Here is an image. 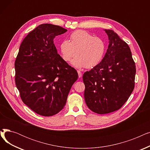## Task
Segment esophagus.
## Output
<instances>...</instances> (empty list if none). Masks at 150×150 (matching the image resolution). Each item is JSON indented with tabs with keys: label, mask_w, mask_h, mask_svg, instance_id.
Returning a JSON list of instances; mask_svg holds the SVG:
<instances>
[{
	"label": "esophagus",
	"mask_w": 150,
	"mask_h": 150,
	"mask_svg": "<svg viewBox=\"0 0 150 150\" xmlns=\"http://www.w3.org/2000/svg\"><path fill=\"white\" fill-rule=\"evenodd\" d=\"M77 72H78V77L81 78L82 76V73L80 72V70H77Z\"/></svg>",
	"instance_id": "obj_1"
}]
</instances>
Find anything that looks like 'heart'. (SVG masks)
<instances>
[{"label": "heart", "instance_id": "1", "mask_svg": "<svg viewBox=\"0 0 150 150\" xmlns=\"http://www.w3.org/2000/svg\"><path fill=\"white\" fill-rule=\"evenodd\" d=\"M106 45L103 39L93 37L84 30L75 31L70 36V41L64 40L59 45L62 59L69 61L76 54L77 57L71 61L76 68H93L101 62L105 52Z\"/></svg>", "mask_w": 150, "mask_h": 150}]
</instances>
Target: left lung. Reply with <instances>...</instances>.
<instances>
[{
	"mask_svg": "<svg viewBox=\"0 0 150 150\" xmlns=\"http://www.w3.org/2000/svg\"><path fill=\"white\" fill-rule=\"evenodd\" d=\"M109 45L103 59L83 76L86 105L105 114L119 109L134 88L135 62L129 47L111 30H104Z\"/></svg>",
	"mask_w": 150,
	"mask_h": 150,
	"instance_id": "obj_1",
	"label": "left lung"
}]
</instances>
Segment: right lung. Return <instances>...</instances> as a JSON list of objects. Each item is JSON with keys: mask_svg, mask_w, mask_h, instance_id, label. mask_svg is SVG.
<instances>
[{"mask_svg": "<svg viewBox=\"0 0 150 150\" xmlns=\"http://www.w3.org/2000/svg\"><path fill=\"white\" fill-rule=\"evenodd\" d=\"M67 31L43 23L19 47L14 63L16 85L24 104L39 115L52 116L62 110L78 79L76 70L62 59L53 43L55 36Z\"/></svg>", "mask_w": 150, "mask_h": 150, "instance_id": "1", "label": "right lung"}]
</instances>
